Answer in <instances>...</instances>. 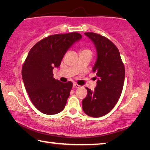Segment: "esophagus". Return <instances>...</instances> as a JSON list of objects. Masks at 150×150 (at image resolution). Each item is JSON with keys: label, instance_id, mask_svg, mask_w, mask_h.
I'll use <instances>...</instances> for the list:
<instances>
[{"label": "esophagus", "instance_id": "1", "mask_svg": "<svg viewBox=\"0 0 150 150\" xmlns=\"http://www.w3.org/2000/svg\"><path fill=\"white\" fill-rule=\"evenodd\" d=\"M79 87H80V86L79 85H77V83H73V88H79Z\"/></svg>", "mask_w": 150, "mask_h": 150}]
</instances>
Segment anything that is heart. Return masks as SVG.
Returning <instances> with one entry per match:
<instances>
[{
  "instance_id": "1",
  "label": "heart",
  "mask_w": 150,
  "mask_h": 150,
  "mask_svg": "<svg viewBox=\"0 0 150 150\" xmlns=\"http://www.w3.org/2000/svg\"><path fill=\"white\" fill-rule=\"evenodd\" d=\"M91 52V51L87 49V48H82L81 50V52Z\"/></svg>"
}]
</instances>
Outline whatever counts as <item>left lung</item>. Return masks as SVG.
Here are the masks:
<instances>
[{
	"instance_id": "8db88e82",
	"label": "left lung",
	"mask_w": 150,
	"mask_h": 150,
	"mask_svg": "<svg viewBox=\"0 0 150 150\" xmlns=\"http://www.w3.org/2000/svg\"><path fill=\"white\" fill-rule=\"evenodd\" d=\"M85 34L92 40L97 52L93 71L98 77L93 91L87 90L83 100V110L92 117H101L112 110L122 91L125 68L117 47L107 38L94 32Z\"/></svg>"
}]
</instances>
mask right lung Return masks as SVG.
I'll use <instances>...</instances> for the list:
<instances>
[{
	"mask_svg": "<svg viewBox=\"0 0 150 150\" xmlns=\"http://www.w3.org/2000/svg\"><path fill=\"white\" fill-rule=\"evenodd\" d=\"M81 38L77 32L51 35L30 50L22 65V79L32 103L41 112L55 115L65 108L73 83L55 79L53 69L59 67L67 50Z\"/></svg>",
	"mask_w": 150,
	"mask_h": 150,
	"instance_id": "obj_1",
	"label": "right lung"
}]
</instances>
